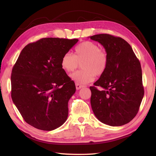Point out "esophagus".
<instances>
[{"instance_id": "34e87169", "label": "esophagus", "mask_w": 156, "mask_h": 156, "mask_svg": "<svg viewBox=\"0 0 156 156\" xmlns=\"http://www.w3.org/2000/svg\"><path fill=\"white\" fill-rule=\"evenodd\" d=\"M83 87V85H80V84H79L78 83H76V89H77V90L81 89L82 87Z\"/></svg>"}]
</instances>
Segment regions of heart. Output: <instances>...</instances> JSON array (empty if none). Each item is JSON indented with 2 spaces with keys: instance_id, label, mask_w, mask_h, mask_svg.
<instances>
[{
  "instance_id": "b5f03b06",
  "label": "heart",
  "mask_w": 156,
  "mask_h": 156,
  "mask_svg": "<svg viewBox=\"0 0 156 156\" xmlns=\"http://www.w3.org/2000/svg\"><path fill=\"white\" fill-rule=\"evenodd\" d=\"M80 62L82 69L73 73L71 78L76 83L86 84L94 80L95 75L100 76L105 73L108 65V56L98 44L84 41L76 47L74 56L70 52L63 55L60 64L65 72L71 73L78 68Z\"/></svg>"
}]
</instances>
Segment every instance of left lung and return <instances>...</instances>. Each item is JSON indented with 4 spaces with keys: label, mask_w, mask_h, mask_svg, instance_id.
<instances>
[{
    "label": "left lung",
    "mask_w": 156,
    "mask_h": 156,
    "mask_svg": "<svg viewBox=\"0 0 156 156\" xmlns=\"http://www.w3.org/2000/svg\"><path fill=\"white\" fill-rule=\"evenodd\" d=\"M105 49L107 69L90 87L94 115L105 125H126L138 112L144 96L140 63L131 47L120 37L107 34L89 36ZM100 86L103 90L97 89Z\"/></svg>",
    "instance_id": "1"
}]
</instances>
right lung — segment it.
<instances>
[{
  "mask_svg": "<svg viewBox=\"0 0 156 156\" xmlns=\"http://www.w3.org/2000/svg\"><path fill=\"white\" fill-rule=\"evenodd\" d=\"M78 39L44 38L26 45L12 69V98L25 121L43 131L62 125L75 83L61 67Z\"/></svg>",
  "mask_w": 156,
  "mask_h": 156,
  "instance_id": "right-lung-1",
  "label": "right lung"
}]
</instances>
